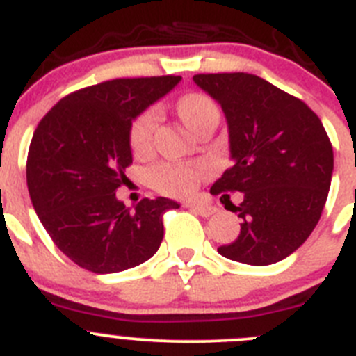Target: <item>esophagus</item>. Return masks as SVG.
<instances>
[{
	"label": "esophagus",
	"mask_w": 356,
	"mask_h": 356,
	"mask_svg": "<svg viewBox=\"0 0 356 356\" xmlns=\"http://www.w3.org/2000/svg\"><path fill=\"white\" fill-rule=\"evenodd\" d=\"M188 207H190L195 214H200V216H211V214L216 213V207L204 206V204H198V202H191V204H188Z\"/></svg>",
	"instance_id": "34e87169"
}]
</instances>
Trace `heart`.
Returning a JSON list of instances; mask_svg holds the SVG:
<instances>
[{"mask_svg": "<svg viewBox=\"0 0 356 356\" xmlns=\"http://www.w3.org/2000/svg\"><path fill=\"white\" fill-rule=\"evenodd\" d=\"M179 113L184 122L195 131V127L206 117L220 113L213 99L204 94H186L177 102ZM158 108H149L134 118L129 129V143L134 154L143 156L152 149V138L158 126ZM202 177V168L181 163H161L150 170V182L156 190L172 197H186L193 193Z\"/></svg>", "mask_w": 356, "mask_h": 356, "instance_id": "obj_1", "label": "heart"}]
</instances>
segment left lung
Masks as SVG:
<instances>
[{
    "instance_id": "8db88e82",
    "label": "left lung",
    "mask_w": 356,
    "mask_h": 356,
    "mask_svg": "<svg viewBox=\"0 0 356 356\" xmlns=\"http://www.w3.org/2000/svg\"><path fill=\"white\" fill-rule=\"evenodd\" d=\"M193 81L220 102L229 124L234 165L211 193H245L232 207L243 220L241 232L218 252L252 266L286 259L316 229L328 197L334 149L321 120L259 76L197 74Z\"/></svg>"
}]
</instances>
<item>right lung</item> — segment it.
<instances>
[{"mask_svg": "<svg viewBox=\"0 0 356 356\" xmlns=\"http://www.w3.org/2000/svg\"><path fill=\"white\" fill-rule=\"evenodd\" d=\"M179 81L154 76L86 86L38 122L28 150V191L54 245L83 270L118 273L158 252L163 214L177 202L143 198L131 211L115 191L133 163L131 124Z\"/></svg>", "mask_w": 356, "mask_h": 356, "instance_id": "add662e5", "label": "right lung"}]
</instances>
